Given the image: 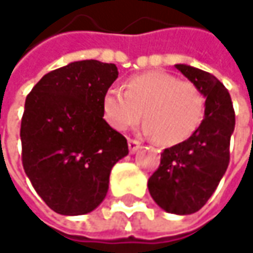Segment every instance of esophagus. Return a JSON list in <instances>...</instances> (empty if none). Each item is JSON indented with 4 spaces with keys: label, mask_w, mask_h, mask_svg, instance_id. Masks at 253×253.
<instances>
[{
    "label": "esophagus",
    "mask_w": 253,
    "mask_h": 253,
    "mask_svg": "<svg viewBox=\"0 0 253 253\" xmlns=\"http://www.w3.org/2000/svg\"><path fill=\"white\" fill-rule=\"evenodd\" d=\"M128 151H130V154H134L139 148H140V142L139 140H136V139H128Z\"/></svg>",
    "instance_id": "obj_1"
}]
</instances>
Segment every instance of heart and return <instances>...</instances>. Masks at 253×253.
<instances>
[{
    "label": "heart",
    "instance_id": "heart-1",
    "mask_svg": "<svg viewBox=\"0 0 253 253\" xmlns=\"http://www.w3.org/2000/svg\"><path fill=\"white\" fill-rule=\"evenodd\" d=\"M125 89L110 87L102 96V116L116 130L137 123L143 110V131L173 146L189 139L204 120L205 98L199 87L167 72L130 77Z\"/></svg>",
    "mask_w": 253,
    "mask_h": 253
}]
</instances>
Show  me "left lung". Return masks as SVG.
<instances>
[{
	"mask_svg": "<svg viewBox=\"0 0 253 253\" xmlns=\"http://www.w3.org/2000/svg\"><path fill=\"white\" fill-rule=\"evenodd\" d=\"M176 69L207 98L205 119L189 139L164 149L148 189L164 211L187 215L207 204L227 170L234 110L228 90L217 77L186 64H176Z\"/></svg>",
	"mask_w": 253,
	"mask_h": 253,
	"instance_id": "left-lung-1",
	"label": "left lung"
}]
</instances>
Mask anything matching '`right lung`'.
<instances>
[{
  "instance_id": "right-lung-1",
  "label": "right lung",
  "mask_w": 253,
  "mask_h": 253,
  "mask_svg": "<svg viewBox=\"0 0 253 253\" xmlns=\"http://www.w3.org/2000/svg\"><path fill=\"white\" fill-rule=\"evenodd\" d=\"M119 77L116 64L75 61L42 77L25 102L22 161L38 195L55 212L83 215L108 192L126 137L102 116V96Z\"/></svg>"
}]
</instances>
